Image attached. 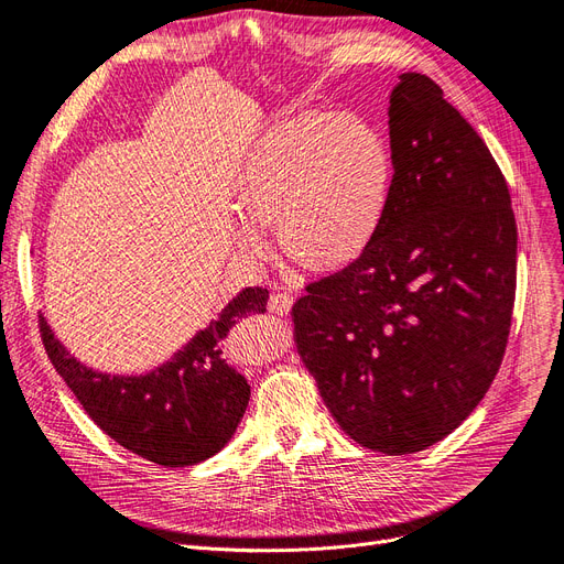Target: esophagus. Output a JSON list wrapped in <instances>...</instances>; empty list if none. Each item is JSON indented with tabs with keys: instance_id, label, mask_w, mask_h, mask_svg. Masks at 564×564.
Returning a JSON list of instances; mask_svg holds the SVG:
<instances>
[{
	"instance_id": "esophagus-1",
	"label": "esophagus",
	"mask_w": 564,
	"mask_h": 564,
	"mask_svg": "<svg viewBox=\"0 0 564 564\" xmlns=\"http://www.w3.org/2000/svg\"><path fill=\"white\" fill-rule=\"evenodd\" d=\"M290 306H293V297H290L288 293H274V295L269 297V304H267V308L271 311V314H276V316L288 314Z\"/></svg>"
}]
</instances>
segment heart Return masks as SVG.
<instances>
[{"label": "heart", "mask_w": 564, "mask_h": 564, "mask_svg": "<svg viewBox=\"0 0 564 564\" xmlns=\"http://www.w3.org/2000/svg\"><path fill=\"white\" fill-rule=\"evenodd\" d=\"M394 183L388 139L358 113H300L267 130L243 158L237 243L264 256L274 225L285 253L314 271L358 262L386 223Z\"/></svg>", "instance_id": "1"}]
</instances>
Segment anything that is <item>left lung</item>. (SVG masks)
Segmentation results:
<instances>
[{
  "instance_id": "left-lung-1",
  "label": "left lung",
  "mask_w": 564,
  "mask_h": 564,
  "mask_svg": "<svg viewBox=\"0 0 564 564\" xmlns=\"http://www.w3.org/2000/svg\"><path fill=\"white\" fill-rule=\"evenodd\" d=\"M392 199L381 232L293 306L297 352L339 427L406 455L442 442L502 365L516 297L509 185L425 74L390 93Z\"/></svg>"
}]
</instances>
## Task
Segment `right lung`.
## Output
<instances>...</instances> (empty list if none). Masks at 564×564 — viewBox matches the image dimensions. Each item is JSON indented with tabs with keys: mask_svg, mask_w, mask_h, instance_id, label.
<instances>
[{
	"mask_svg": "<svg viewBox=\"0 0 564 564\" xmlns=\"http://www.w3.org/2000/svg\"><path fill=\"white\" fill-rule=\"evenodd\" d=\"M267 288H246L170 362L143 377H111L80 365L44 316L41 339L80 406L113 442L162 467L197 465L216 455L243 419L250 386L223 360L220 341L241 318L264 314Z\"/></svg>",
	"mask_w": 564,
	"mask_h": 564,
	"instance_id": "right-lung-1",
	"label": "right lung"
}]
</instances>
